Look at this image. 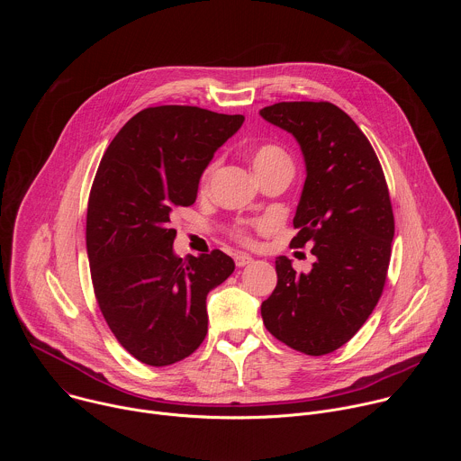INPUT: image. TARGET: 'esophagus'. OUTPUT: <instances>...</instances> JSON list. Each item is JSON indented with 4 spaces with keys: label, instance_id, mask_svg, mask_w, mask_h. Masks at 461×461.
Returning a JSON list of instances; mask_svg holds the SVG:
<instances>
[{
    "label": "esophagus",
    "instance_id": "obj_1",
    "mask_svg": "<svg viewBox=\"0 0 461 461\" xmlns=\"http://www.w3.org/2000/svg\"><path fill=\"white\" fill-rule=\"evenodd\" d=\"M249 262H253V258H251L249 255H246V253H237V255H235V265H237L239 268L249 265Z\"/></svg>",
    "mask_w": 461,
    "mask_h": 461
}]
</instances>
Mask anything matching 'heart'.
Segmentation results:
<instances>
[{
    "mask_svg": "<svg viewBox=\"0 0 461 461\" xmlns=\"http://www.w3.org/2000/svg\"><path fill=\"white\" fill-rule=\"evenodd\" d=\"M277 164H292L288 155L277 148V146H260L253 151L251 155V166H253V171L255 173H260L265 169H270ZM215 171V164H212L204 175H203V185H208L212 175ZM265 226H270V221H251V222H242L239 228H237V235L242 239V240H248V230L249 228H265Z\"/></svg>",
    "mask_w": 461,
    "mask_h": 461,
    "instance_id": "b5f03b06",
    "label": "heart"
}]
</instances>
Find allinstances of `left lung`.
Returning a JSON list of instances; mask_svg holds the SVG:
<instances>
[{"mask_svg": "<svg viewBox=\"0 0 461 461\" xmlns=\"http://www.w3.org/2000/svg\"><path fill=\"white\" fill-rule=\"evenodd\" d=\"M297 140L306 180L292 246L315 262L297 274L276 258L277 286L262 303L268 332L308 356L350 341L375 308L390 262L393 213L381 164L356 122L330 102H279L260 109Z\"/></svg>", "mask_w": 461, "mask_h": 461, "instance_id": "8db88e82", "label": "left lung"}]
</instances>
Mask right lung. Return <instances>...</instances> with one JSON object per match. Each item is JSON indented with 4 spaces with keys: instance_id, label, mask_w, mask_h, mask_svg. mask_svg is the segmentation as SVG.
<instances>
[{
    "instance_id": "1",
    "label": "right lung",
    "mask_w": 461,
    "mask_h": 461,
    "mask_svg": "<svg viewBox=\"0 0 461 461\" xmlns=\"http://www.w3.org/2000/svg\"><path fill=\"white\" fill-rule=\"evenodd\" d=\"M242 122L191 105L148 107L98 166L86 233L95 295L118 343L146 365H173L201 347L206 297L235 270L221 249L178 257L171 213L196 201L204 169Z\"/></svg>"
}]
</instances>
